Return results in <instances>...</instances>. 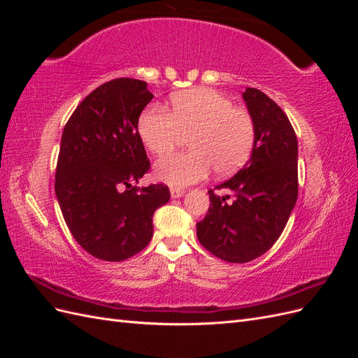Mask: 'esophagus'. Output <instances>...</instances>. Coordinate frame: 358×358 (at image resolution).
<instances>
[{"mask_svg":"<svg viewBox=\"0 0 358 358\" xmlns=\"http://www.w3.org/2000/svg\"><path fill=\"white\" fill-rule=\"evenodd\" d=\"M185 189L183 188H170V196L171 199H179L182 196H185Z\"/></svg>","mask_w":358,"mask_h":358,"instance_id":"obj_1","label":"esophagus"}]
</instances>
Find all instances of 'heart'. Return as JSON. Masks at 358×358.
<instances>
[{"label": "heart", "instance_id": "b5f03b06", "mask_svg": "<svg viewBox=\"0 0 358 358\" xmlns=\"http://www.w3.org/2000/svg\"><path fill=\"white\" fill-rule=\"evenodd\" d=\"M137 129L154 155H162L189 136V152L169 154L154 166L155 178L176 188L204 179L212 167L220 176L231 175L248 161L255 138L251 115L209 88L173 95L171 113L158 104L146 107Z\"/></svg>", "mask_w": 358, "mask_h": 358}]
</instances>
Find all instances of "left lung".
I'll return each instance as SVG.
<instances>
[{
  "instance_id": "left-lung-1",
  "label": "left lung",
  "mask_w": 358,
  "mask_h": 358,
  "mask_svg": "<svg viewBox=\"0 0 358 358\" xmlns=\"http://www.w3.org/2000/svg\"><path fill=\"white\" fill-rule=\"evenodd\" d=\"M255 128L254 148L246 164L215 189L210 206L197 224L200 243L227 263H248L267 252L284 231L299 192L297 137L284 110L255 88L242 94Z\"/></svg>"
}]
</instances>
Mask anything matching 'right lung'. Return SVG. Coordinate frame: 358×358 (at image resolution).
Instances as JSON below:
<instances>
[{"mask_svg":"<svg viewBox=\"0 0 358 358\" xmlns=\"http://www.w3.org/2000/svg\"><path fill=\"white\" fill-rule=\"evenodd\" d=\"M152 99L143 80H110L76 107L62 131L59 208L76 242L104 262H124L146 248L154 212L170 200L162 183L133 185L150 167L137 125Z\"/></svg>","mask_w":358,"mask_h":358,"instance_id":"add662e5","label":"right lung"}]
</instances>
